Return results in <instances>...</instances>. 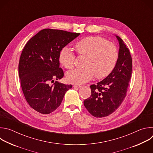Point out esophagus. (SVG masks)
<instances>
[{
	"label": "esophagus",
	"instance_id": "34e87169",
	"mask_svg": "<svg viewBox=\"0 0 153 153\" xmlns=\"http://www.w3.org/2000/svg\"><path fill=\"white\" fill-rule=\"evenodd\" d=\"M73 87H74V88H80V87H82V86L79 85H74Z\"/></svg>",
	"mask_w": 153,
	"mask_h": 153
}]
</instances>
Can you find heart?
Here are the masks:
<instances>
[{"instance_id":"b5f03b06","label":"heart","mask_w":153,"mask_h":153,"mask_svg":"<svg viewBox=\"0 0 153 153\" xmlns=\"http://www.w3.org/2000/svg\"><path fill=\"white\" fill-rule=\"evenodd\" d=\"M74 48L79 56H85V67L67 73V79L71 83H83L91 80L94 75L97 79L105 77L115 67L118 57L117 48L113 43L101 37H86L77 42ZM59 59L64 67L73 68L75 56L68 48L64 47L60 50Z\"/></svg>"}]
</instances>
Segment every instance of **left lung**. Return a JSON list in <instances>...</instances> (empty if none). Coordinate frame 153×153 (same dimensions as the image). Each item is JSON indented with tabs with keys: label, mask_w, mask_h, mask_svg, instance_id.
<instances>
[{
	"label": "left lung",
	"mask_w": 153,
	"mask_h": 153,
	"mask_svg": "<svg viewBox=\"0 0 153 153\" xmlns=\"http://www.w3.org/2000/svg\"><path fill=\"white\" fill-rule=\"evenodd\" d=\"M119 43L118 59L111 73L105 79L91 85V95L84 100L88 112L96 117L108 116L114 112L126 97L132 73V58L122 39Z\"/></svg>",
	"instance_id": "1"
}]
</instances>
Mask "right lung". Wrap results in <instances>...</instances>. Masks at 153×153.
<instances>
[{"label": "right lung", "instance_id": "1", "mask_svg": "<svg viewBox=\"0 0 153 153\" xmlns=\"http://www.w3.org/2000/svg\"><path fill=\"white\" fill-rule=\"evenodd\" d=\"M80 33L44 29L27 43L20 55L19 74L25 99L36 111L48 114L60 106L64 95L72 88L55 79H62L63 71L59 67L60 50Z\"/></svg>", "mask_w": 153, "mask_h": 153}]
</instances>
